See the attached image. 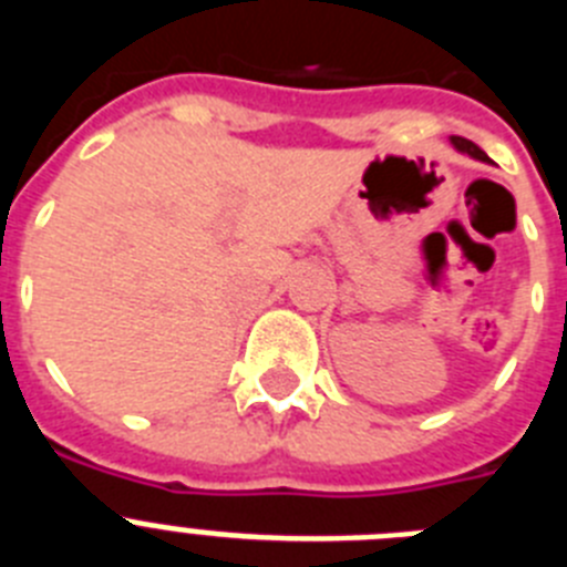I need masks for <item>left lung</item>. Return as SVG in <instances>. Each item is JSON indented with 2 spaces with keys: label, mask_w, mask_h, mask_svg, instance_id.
<instances>
[{
  "label": "left lung",
  "mask_w": 567,
  "mask_h": 567,
  "mask_svg": "<svg viewBox=\"0 0 567 567\" xmlns=\"http://www.w3.org/2000/svg\"><path fill=\"white\" fill-rule=\"evenodd\" d=\"M452 144H454V150H457V153L471 155V158H477V162H488V155H485L483 150L477 147V144L468 142V138H460V135H452Z\"/></svg>",
  "instance_id": "left-lung-1"
}]
</instances>
